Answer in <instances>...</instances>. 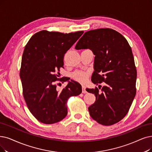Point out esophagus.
Wrapping results in <instances>:
<instances>
[{
	"label": "esophagus",
	"instance_id": "obj_1",
	"mask_svg": "<svg viewBox=\"0 0 152 152\" xmlns=\"http://www.w3.org/2000/svg\"><path fill=\"white\" fill-rule=\"evenodd\" d=\"M82 93H83V94L87 93V90H86V87H85L84 86H82Z\"/></svg>",
	"mask_w": 152,
	"mask_h": 152
}]
</instances>
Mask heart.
I'll list each match as a JSON object with an SVG mask.
<instances>
[{
  "instance_id": "1",
  "label": "heart",
  "mask_w": 152,
  "mask_h": 152,
  "mask_svg": "<svg viewBox=\"0 0 152 152\" xmlns=\"http://www.w3.org/2000/svg\"><path fill=\"white\" fill-rule=\"evenodd\" d=\"M89 74L86 72L76 71L72 74V77L74 79L78 82L83 83L86 81Z\"/></svg>"
}]
</instances>
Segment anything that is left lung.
<instances>
[{
	"label": "left lung",
	"instance_id": "obj_1",
	"mask_svg": "<svg viewBox=\"0 0 152 152\" xmlns=\"http://www.w3.org/2000/svg\"><path fill=\"white\" fill-rule=\"evenodd\" d=\"M86 48L95 56L92 82L105 84L102 93L97 87L86 88L96 96L88 107L90 115L100 124L113 125L125 117L136 95L137 69L132 48L122 34L108 28L85 33L75 49Z\"/></svg>",
	"mask_w": 152,
	"mask_h": 152
}]
</instances>
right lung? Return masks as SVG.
I'll return each mask as SVG.
<instances>
[{"mask_svg": "<svg viewBox=\"0 0 152 152\" xmlns=\"http://www.w3.org/2000/svg\"><path fill=\"white\" fill-rule=\"evenodd\" d=\"M83 34L42 30L32 36L24 48L20 70L23 98L30 112L42 123L61 121L67 115L69 97L82 93V86L75 81H69L60 91L55 82L59 80L65 53ZM69 80L64 78L60 81Z\"/></svg>", "mask_w": 152, "mask_h": 152, "instance_id": "1", "label": "right lung"}]
</instances>
